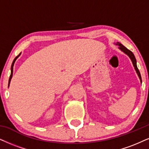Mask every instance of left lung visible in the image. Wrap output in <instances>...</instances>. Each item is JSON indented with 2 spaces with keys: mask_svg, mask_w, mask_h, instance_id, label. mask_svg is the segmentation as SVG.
Returning <instances> with one entry per match:
<instances>
[{
  "mask_svg": "<svg viewBox=\"0 0 149 149\" xmlns=\"http://www.w3.org/2000/svg\"><path fill=\"white\" fill-rule=\"evenodd\" d=\"M116 45H118L119 46V48L120 50L122 51V52H123L125 54H127V55L129 56V57L130 58V59L131 60V61H132V63L133 65V67H134V68L135 69V71H136V73L137 74V76H139V78H140V82L141 83H142V78H141V75H140V71H139V69H137V63H136V59H135V57L134 56V54H133L132 52H131V51L128 49L127 48H126L124 45H122L121 43L120 42H116Z\"/></svg>",
  "mask_w": 149,
  "mask_h": 149,
  "instance_id": "obj_1",
  "label": "left lung"
}]
</instances>
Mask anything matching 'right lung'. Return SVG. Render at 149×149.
<instances>
[{"label": "right lung", "instance_id": "add662e5", "mask_svg": "<svg viewBox=\"0 0 149 149\" xmlns=\"http://www.w3.org/2000/svg\"><path fill=\"white\" fill-rule=\"evenodd\" d=\"M20 54H21V53H20ZM20 54H19V55L18 56H17L16 58H14V61H13V63H12V67H11V75H10V77H9V83H8V87H9V84H10V82H11V79H12V76H13V67H14V63H15V61H16V59L17 58H18V57H19V56L20 55Z\"/></svg>", "mask_w": 149, "mask_h": 149}]
</instances>
